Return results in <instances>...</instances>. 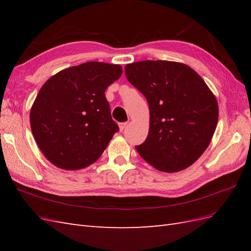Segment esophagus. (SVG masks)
<instances>
[{
  "label": "esophagus",
  "mask_w": 251,
  "mask_h": 251,
  "mask_svg": "<svg viewBox=\"0 0 251 251\" xmlns=\"http://www.w3.org/2000/svg\"><path fill=\"white\" fill-rule=\"evenodd\" d=\"M126 126H127V123H120L119 124V130H120V132H123L125 128L126 127Z\"/></svg>",
  "instance_id": "1"
}]
</instances>
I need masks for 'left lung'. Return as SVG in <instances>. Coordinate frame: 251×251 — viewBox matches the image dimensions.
<instances>
[{
  "instance_id": "left-lung-1",
  "label": "left lung",
  "mask_w": 251,
  "mask_h": 251,
  "mask_svg": "<svg viewBox=\"0 0 251 251\" xmlns=\"http://www.w3.org/2000/svg\"><path fill=\"white\" fill-rule=\"evenodd\" d=\"M125 70L150 108L149 135L136 147L138 154L160 172L187 169L214 136L219 117L215 95L198 73L181 63L142 60Z\"/></svg>"
}]
</instances>
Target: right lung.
<instances>
[{"mask_svg":"<svg viewBox=\"0 0 251 251\" xmlns=\"http://www.w3.org/2000/svg\"><path fill=\"white\" fill-rule=\"evenodd\" d=\"M123 73L119 65L88 62L67 68L41 88L30 110L33 137L59 169L94 163L119 131L104 92Z\"/></svg>","mask_w":251,"mask_h":251,"instance_id":"1","label":"right lung"}]
</instances>
